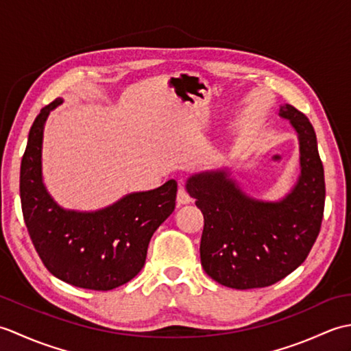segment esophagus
Returning a JSON list of instances; mask_svg holds the SVG:
<instances>
[{
	"mask_svg": "<svg viewBox=\"0 0 351 351\" xmlns=\"http://www.w3.org/2000/svg\"><path fill=\"white\" fill-rule=\"evenodd\" d=\"M176 202L178 205H185V204H190L191 202V197L187 191H185L184 187H181L178 190V195H176Z\"/></svg>",
	"mask_w": 351,
	"mask_h": 351,
	"instance_id": "1",
	"label": "esophagus"
}]
</instances>
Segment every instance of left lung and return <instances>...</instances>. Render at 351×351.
Wrapping results in <instances>:
<instances>
[{
    "mask_svg": "<svg viewBox=\"0 0 351 351\" xmlns=\"http://www.w3.org/2000/svg\"><path fill=\"white\" fill-rule=\"evenodd\" d=\"M279 116L293 125L300 145V176L279 202L249 197L228 170L202 171L187 181L204 214L200 263L229 288H264L287 278L308 258L322 228L326 184L314 126L289 104Z\"/></svg>",
    "mask_w": 351,
    "mask_h": 351,
    "instance_id": "8db88e82",
    "label": "left lung"
}]
</instances>
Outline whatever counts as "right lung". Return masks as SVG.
I'll return each mask as SVG.
<instances>
[{
  "label": "right lung",
  "instance_id": "right-lung-1",
  "mask_svg": "<svg viewBox=\"0 0 351 351\" xmlns=\"http://www.w3.org/2000/svg\"><path fill=\"white\" fill-rule=\"evenodd\" d=\"M40 110L28 134L21 162V205L29 238L51 274L73 287L108 291L136 278L143 268L154 232L175 210L178 184L126 195L93 213L63 210L42 181L45 121L60 106Z\"/></svg>",
  "mask_w": 351,
  "mask_h": 351
}]
</instances>
